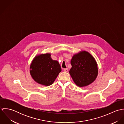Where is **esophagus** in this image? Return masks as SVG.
Returning <instances> with one entry per match:
<instances>
[{
    "label": "esophagus",
    "instance_id": "esophagus-1",
    "mask_svg": "<svg viewBox=\"0 0 124 124\" xmlns=\"http://www.w3.org/2000/svg\"><path fill=\"white\" fill-rule=\"evenodd\" d=\"M63 71L64 72H67L68 71V68H65V69H63Z\"/></svg>",
    "mask_w": 124,
    "mask_h": 124
}]
</instances>
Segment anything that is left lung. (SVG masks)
<instances>
[{
	"label": "left lung",
	"mask_w": 124,
	"mask_h": 124,
	"mask_svg": "<svg viewBox=\"0 0 124 124\" xmlns=\"http://www.w3.org/2000/svg\"><path fill=\"white\" fill-rule=\"evenodd\" d=\"M70 74L74 83L79 87L92 84L98 75L97 64L93 56L86 51L74 54L71 61Z\"/></svg>",
	"instance_id": "obj_1"
}]
</instances>
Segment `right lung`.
<instances>
[{
  "label": "right lung",
  "instance_id": "1",
  "mask_svg": "<svg viewBox=\"0 0 124 124\" xmlns=\"http://www.w3.org/2000/svg\"><path fill=\"white\" fill-rule=\"evenodd\" d=\"M61 71L59 62L51 58L50 53L37 55L30 66L32 78L38 84L45 86L52 85Z\"/></svg>",
  "mask_w": 124,
  "mask_h": 124
}]
</instances>
